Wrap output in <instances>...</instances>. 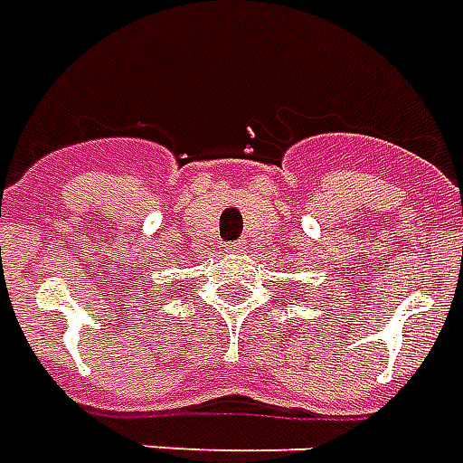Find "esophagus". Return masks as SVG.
I'll return each instance as SVG.
<instances>
[{
	"label": "esophagus",
	"instance_id": "1",
	"mask_svg": "<svg viewBox=\"0 0 463 463\" xmlns=\"http://www.w3.org/2000/svg\"><path fill=\"white\" fill-rule=\"evenodd\" d=\"M246 249V241L244 239H239V241H229V244H224V251L227 253H241Z\"/></svg>",
	"mask_w": 463,
	"mask_h": 463
}]
</instances>
